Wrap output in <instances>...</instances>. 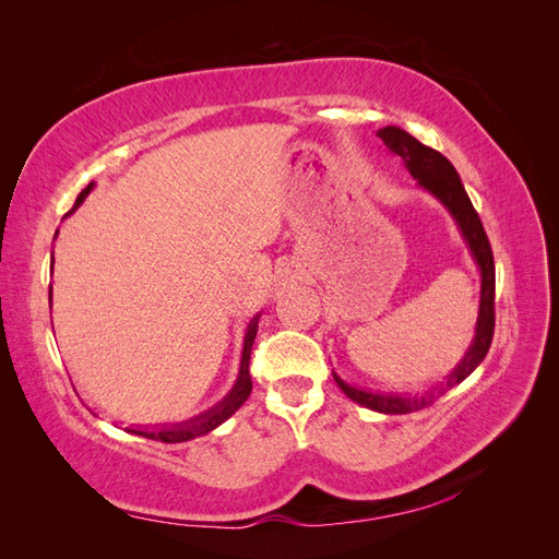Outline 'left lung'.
I'll list each match as a JSON object with an SVG mask.
<instances>
[{
    "mask_svg": "<svg viewBox=\"0 0 559 559\" xmlns=\"http://www.w3.org/2000/svg\"><path fill=\"white\" fill-rule=\"evenodd\" d=\"M378 138L392 148L396 156L403 158L408 173L417 179L421 189H427L431 195H436L443 202L445 210L456 222V226H460L471 257L478 263V270H480V310H478L476 335H473V343L464 354L460 366H456L448 376V382H443L441 386H433L431 392L421 396H401V394L366 392V389L352 386L333 373V380L337 382V386H341L352 401H357L359 405H366V408L378 411V413L405 415V413L427 408V405H431L438 396H443L450 386L466 380L485 359V354L489 345H492V335H495V257H492V247H489L480 216L476 210H473L471 198L466 195L464 183L460 175H456L452 163L443 154H438L436 148L417 142L413 134H408L396 126H386L378 130Z\"/></svg>",
    "mask_w": 559,
    "mask_h": 559,
    "instance_id": "left-lung-1",
    "label": "left lung"
}]
</instances>
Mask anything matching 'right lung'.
Listing matches in <instances>:
<instances>
[{
    "mask_svg": "<svg viewBox=\"0 0 559 559\" xmlns=\"http://www.w3.org/2000/svg\"><path fill=\"white\" fill-rule=\"evenodd\" d=\"M93 191V183H88L86 189H83L76 198V205L67 212L64 216H70L88 193ZM58 235V233H56ZM50 270H53V261H50ZM259 331V317L251 319V324L247 326V335H245V347H242V361H240V376L238 382L233 384V389L228 392V396L214 405L212 411L202 413L189 421H179V425L173 427H156V429H142V427H128L126 431L130 433H138L144 438H151V441H160V443H183V441H191V438L198 436H205L212 429H216L218 425H224V421L240 408V405L249 399L251 394V376H249V357H251V345H253V337H257Z\"/></svg>",
    "mask_w": 559,
    "mask_h": 559,
    "instance_id": "right-lung-1",
    "label": "right lung"
}]
</instances>
